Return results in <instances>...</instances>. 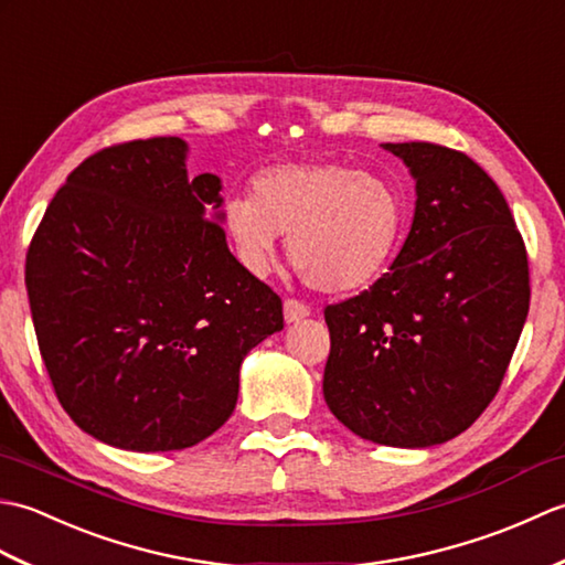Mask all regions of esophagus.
I'll return each instance as SVG.
<instances>
[{"label": "esophagus", "mask_w": 565, "mask_h": 565, "mask_svg": "<svg viewBox=\"0 0 565 565\" xmlns=\"http://www.w3.org/2000/svg\"><path fill=\"white\" fill-rule=\"evenodd\" d=\"M306 316H310V308L303 301H298V298H286V301H284V318H286V322L303 320Z\"/></svg>", "instance_id": "obj_1"}]
</instances>
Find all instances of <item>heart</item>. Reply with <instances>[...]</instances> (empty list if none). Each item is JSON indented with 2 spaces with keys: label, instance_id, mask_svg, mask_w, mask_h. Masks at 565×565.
<instances>
[{
  "label": "heart",
  "instance_id": "1",
  "mask_svg": "<svg viewBox=\"0 0 565 565\" xmlns=\"http://www.w3.org/2000/svg\"><path fill=\"white\" fill-rule=\"evenodd\" d=\"M223 225L252 274L269 271L279 233L301 279L352 291L386 267L401 243L405 201L391 179L342 162L276 164L252 179V196L223 206Z\"/></svg>",
  "mask_w": 565,
  "mask_h": 565
}]
</instances>
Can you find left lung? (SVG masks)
<instances>
[{
	"label": "left lung",
	"instance_id": "left-lung-1",
	"mask_svg": "<svg viewBox=\"0 0 565 565\" xmlns=\"http://www.w3.org/2000/svg\"><path fill=\"white\" fill-rule=\"evenodd\" d=\"M417 182L398 257L326 308L322 393L354 435L431 447L471 427L505 379L530 313V259L500 186L466 152L386 142Z\"/></svg>",
	"mask_w": 565,
	"mask_h": 565
}]
</instances>
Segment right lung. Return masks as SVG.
I'll use <instances>...</instances> for the list:
<instances>
[{
    "instance_id": "obj_1",
    "label": "right lung",
    "mask_w": 565,
    "mask_h": 565,
    "mask_svg": "<svg viewBox=\"0 0 565 565\" xmlns=\"http://www.w3.org/2000/svg\"><path fill=\"white\" fill-rule=\"evenodd\" d=\"M186 142L89 154L26 252L35 340L72 423L111 447H194L233 415L239 364L284 328L281 298L218 223L221 179L186 177Z\"/></svg>"
}]
</instances>
